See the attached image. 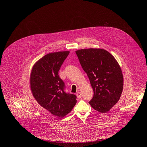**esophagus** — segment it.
Here are the masks:
<instances>
[{
  "label": "esophagus",
  "instance_id": "esophagus-1",
  "mask_svg": "<svg viewBox=\"0 0 147 147\" xmlns=\"http://www.w3.org/2000/svg\"><path fill=\"white\" fill-rule=\"evenodd\" d=\"M76 96L78 98H81V96H82V93L81 92H78L76 93Z\"/></svg>",
  "mask_w": 147,
  "mask_h": 147
}]
</instances>
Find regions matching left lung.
Instances as JSON below:
<instances>
[{"instance_id": "left-lung-1", "label": "left lung", "mask_w": 147, "mask_h": 147, "mask_svg": "<svg viewBox=\"0 0 147 147\" xmlns=\"http://www.w3.org/2000/svg\"><path fill=\"white\" fill-rule=\"evenodd\" d=\"M76 53L94 92L89 104L98 112H108L118 102L123 90V76L119 64L102 49H80Z\"/></svg>"}]
</instances>
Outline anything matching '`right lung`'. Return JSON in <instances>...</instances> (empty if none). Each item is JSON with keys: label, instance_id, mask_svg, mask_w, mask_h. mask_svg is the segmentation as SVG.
<instances>
[{"label": "right lung", "instance_id": "right-lung-1", "mask_svg": "<svg viewBox=\"0 0 147 147\" xmlns=\"http://www.w3.org/2000/svg\"><path fill=\"white\" fill-rule=\"evenodd\" d=\"M69 53V51H64L45 55L34 63L30 75L34 98L42 107L58 118L70 113L77 101L75 94L64 92V84L58 75Z\"/></svg>", "mask_w": 147, "mask_h": 147}]
</instances>
